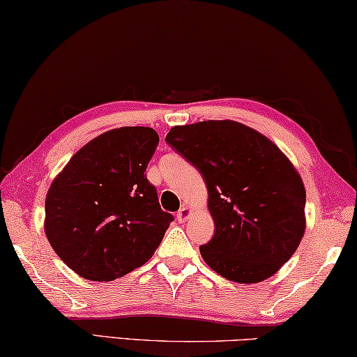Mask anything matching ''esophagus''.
Segmentation results:
<instances>
[{"label": "esophagus", "mask_w": 357, "mask_h": 357, "mask_svg": "<svg viewBox=\"0 0 357 357\" xmlns=\"http://www.w3.org/2000/svg\"><path fill=\"white\" fill-rule=\"evenodd\" d=\"M190 216H192V209L189 206H183L176 214L179 222H184V220H188Z\"/></svg>", "instance_id": "1"}]
</instances>
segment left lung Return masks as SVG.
<instances>
[{"label": "left lung", "instance_id": "obj_1", "mask_svg": "<svg viewBox=\"0 0 357 357\" xmlns=\"http://www.w3.org/2000/svg\"><path fill=\"white\" fill-rule=\"evenodd\" d=\"M167 143L200 169L214 236L200 246L208 267L254 284L273 276L305 234V185L273 141L235 121L176 126Z\"/></svg>", "mask_w": 357, "mask_h": 357}]
</instances>
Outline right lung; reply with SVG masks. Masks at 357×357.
I'll use <instances>...</instances> for the list:
<instances>
[{
  "instance_id": "right-lung-1",
  "label": "right lung",
  "mask_w": 357,
  "mask_h": 357,
  "mask_svg": "<svg viewBox=\"0 0 357 357\" xmlns=\"http://www.w3.org/2000/svg\"><path fill=\"white\" fill-rule=\"evenodd\" d=\"M157 144L154 128H112L82 146L50 184L44 231L82 278H121L160 245L173 216L146 178Z\"/></svg>"
}]
</instances>
